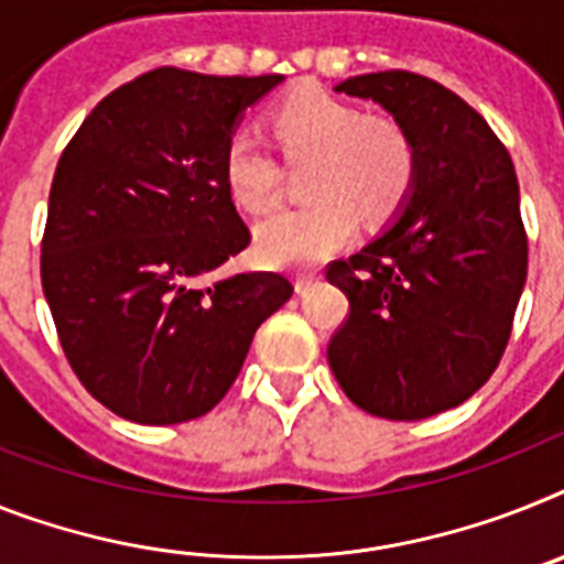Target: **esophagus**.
<instances>
[{
	"label": "esophagus",
	"mask_w": 564,
	"mask_h": 564,
	"mask_svg": "<svg viewBox=\"0 0 564 564\" xmlns=\"http://www.w3.org/2000/svg\"><path fill=\"white\" fill-rule=\"evenodd\" d=\"M315 281H318V272H297L295 274V290L306 292Z\"/></svg>",
	"instance_id": "34e87169"
}]
</instances>
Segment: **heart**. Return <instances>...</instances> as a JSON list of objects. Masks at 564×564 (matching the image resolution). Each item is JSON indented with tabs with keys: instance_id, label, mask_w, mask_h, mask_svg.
Listing matches in <instances>:
<instances>
[{
	"instance_id": "1",
	"label": "heart",
	"mask_w": 564,
	"mask_h": 564,
	"mask_svg": "<svg viewBox=\"0 0 564 564\" xmlns=\"http://www.w3.org/2000/svg\"><path fill=\"white\" fill-rule=\"evenodd\" d=\"M274 145L290 165L306 163L301 188L310 200L254 226L260 258L274 267L315 263L352 235L355 217L384 224L415 186L419 154L410 131L392 117L367 113L321 88H297L267 113ZM231 200L263 212L278 200L281 165L252 134H235L224 151Z\"/></svg>"
}]
</instances>
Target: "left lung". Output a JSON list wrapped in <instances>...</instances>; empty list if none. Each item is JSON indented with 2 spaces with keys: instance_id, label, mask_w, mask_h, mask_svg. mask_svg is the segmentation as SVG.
I'll return each mask as SVG.
<instances>
[{
  "instance_id": "obj_1",
  "label": "left lung",
  "mask_w": 564,
  "mask_h": 564,
  "mask_svg": "<svg viewBox=\"0 0 564 564\" xmlns=\"http://www.w3.org/2000/svg\"><path fill=\"white\" fill-rule=\"evenodd\" d=\"M410 131L415 186L399 217L326 281L349 318L326 358L364 413L421 421L467 401L499 367L528 278L513 160L465 99L410 70L349 77Z\"/></svg>"
}]
</instances>
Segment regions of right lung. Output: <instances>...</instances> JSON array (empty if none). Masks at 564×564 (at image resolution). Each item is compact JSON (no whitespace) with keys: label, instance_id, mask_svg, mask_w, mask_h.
I'll return each mask as SVG.
<instances>
[{"label":"right lung","instance_id":"right-lung-1","mask_svg":"<svg viewBox=\"0 0 564 564\" xmlns=\"http://www.w3.org/2000/svg\"><path fill=\"white\" fill-rule=\"evenodd\" d=\"M281 79L149 70L97 102L56 163L42 290L70 370L120 419L209 413L292 297L283 274H217L252 240L226 143Z\"/></svg>","mask_w":564,"mask_h":564}]
</instances>
